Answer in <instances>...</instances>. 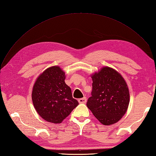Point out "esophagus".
Wrapping results in <instances>:
<instances>
[{
  "label": "esophagus",
  "instance_id": "34e87169",
  "mask_svg": "<svg viewBox=\"0 0 156 156\" xmlns=\"http://www.w3.org/2000/svg\"><path fill=\"white\" fill-rule=\"evenodd\" d=\"M78 102L80 104H85L87 102V98L86 97H83L82 98H79L78 100Z\"/></svg>",
  "mask_w": 156,
  "mask_h": 156
}]
</instances>
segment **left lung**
<instances>
[{"label": "left lung", "mask_w": 156, "mask_h": 156, "mask_svg": "<svg viewBox=\"0 0 156 156\" xmlns=\"http://www.w3.org/2000/svg\"><path fill=\"white\" fill-rule=\"evenodd\" d=\"M92 90L87 106L101 123H117L127 110L129 91L125 79L117 71L104 67L92 75Z\"/></svg>", "instance_id": "8db88e82"}]
</instances>
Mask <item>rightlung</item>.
<instances>
[{
    "label": "right lung",
    "mask_w": 156,
    "mask_h": 156,
    "mask_svg": "<svg viewBox=\"0 0 156 156\" xmlns=\"http://www.w3.org/2000/svg\"><path fill=\"white\" fill-rule=\"evenodd\" d=\"M65 79L64 71L52 66L39 75L33 88V106L42 118L50 123H61L79 105Z\"/></svg>",
    "instance_id": "add662e5"
}]
</instances>
